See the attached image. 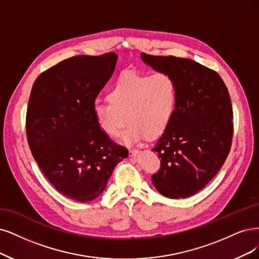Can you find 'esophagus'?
<instances>
[{"instance_id": "obj_1", "label": "esophagus", "mask_w": 259, "mask_h": 259, "mask_svg": "<svg viewBox=\"0 0 259 259\" xmlns=\"http://www.w3.org/2000/svg\"><path fill=\"white\" fill-rule=\"evenodd\" d=\"M139 152H140V150H138V149H130L129 150V156L130 157H137L139 155Z\"/></svg>"}]
</instances>
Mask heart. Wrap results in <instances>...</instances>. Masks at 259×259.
<instances>
[{"mask_svg": "<svg viewBox=\"0 0 259 259\" xmlns=\"http://www.w3.org/2000/svg\"><path fill=\"white\" fill-rule=\"evenodd\" d=\"M107 98L109 102L96 101L93 105L96 124L103 135L116 139L126 115L129 124L123 143L132 145L147 137L157 138L167 129L176 109L177 85L166 72L124 71Z\"/></svg>", "mask_w": 259, "mask_h": 259, "instance_id": "1", "label": "heart"}]
</instances>
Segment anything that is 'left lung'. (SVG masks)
Listing matches in <instances>:
<instances>
[{"mask_svg":"<svg viewBox=\"0 0 259 259\" xmlns=\"http://www.w3.org/2000/svg\"><path fill=\"white\" fill-rule=\"evenodd\" d=\"M141 59L171 75L177 85L173 119L152 148L161 159L152 184L166 197H189L215 176L228 156L234 129L231 97L221 76L192 60L145 53Z\"/></svg>","mask_w":259,"mask_h":259,"instance_id":"obj_1","label":"left lung"}]
</instances>
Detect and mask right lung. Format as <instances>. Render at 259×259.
Returning a JSON list of instances; mask_svg holds the SVG:
<instances>
[{"mask_svg":"<svg viewBox=\"0 0 259 259\" xmlns=\"http://www.w3.org/2000/svg\"><path fill=\"white\" fill-rule=\"evenodd\" d=\"M118 56L79 55L42 72L26 113L28 146L51 185L76 202H91L107 187L114 167L128 157L98 129L93 105Z\"/></svg>","mask_w":259,"mask_h":259,"instance_id":"add662e5","label":"right lung"}]
</instances>
